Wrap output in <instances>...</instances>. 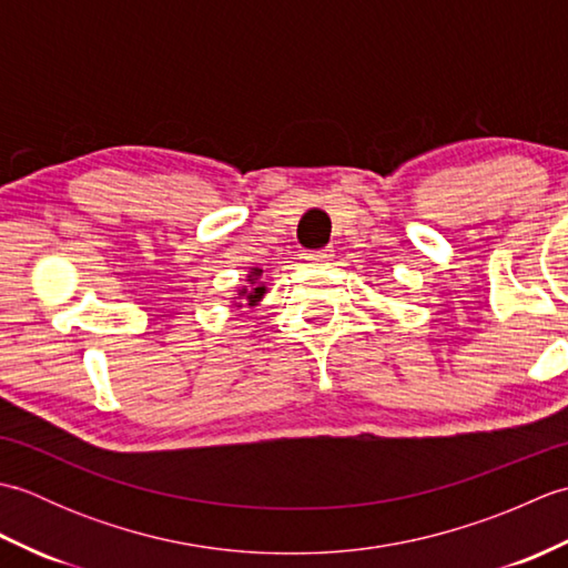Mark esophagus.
Segmentation results:
<instances>
[{
	"label": "esophagus",
	"instance_id": "obj_1",
	"mask_svg": "<svg viewBox=\"0 0 568 568\" xmlns=\"http://www.w3.org/2000/svg\"><path fill=\"white\" fill-rule=\"evenodd\" d=\"M305 258L312 261V263H322V261H332L334 258V248L327 246V248H320V251H307Z\"/></svg>",
	"mask_w": 568,
	"mask_h": 568
}]
</instances>
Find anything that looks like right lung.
Segmentation results:
<instances>
[{"mask_svg": "<svg viewBox=\"0 0 568 568\" xmlns=\"http://www.w3.org/2000/svg\"><path fill=\"white\" fill-rule=\"evenodd\" d=\"M265 277H263V268H251L248 271V275H246V285H241L239 291H236V297H232L234 300V310H239V307H256L261 300H263V295L268 293V287H265Z\"/></svg>", "mask_w": 568, "mask_h": 568, "instance_id": "add662e5", "label": "right lung"}]
</instances>
